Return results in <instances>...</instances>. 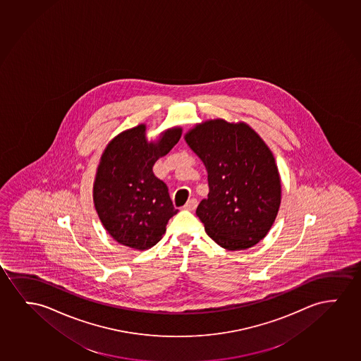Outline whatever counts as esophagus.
Listing matches in <instances>:
<instances>
[{
	"label": "esophagus",
	"instance_id": "1",
	"mask_svg": "<svg viewBox=\"0 0 361 361\" xmlns=\"http://www.w3.org/2000/svg\"><path fill=\"white\" fill-rule=\"evenodd\" d=\"M197 207H198V200H197V199H189L187 204L184 205V209L189 210V212H194Z\"/></svg>",
	"mask_w": 361,
	"mask_h": 361
}]
</instances>
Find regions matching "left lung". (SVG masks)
<instances>
[{"mask_svg": "<svg viewBox=\"0 0 361 361\" xmlns=\"http://www.w3.org/2000/svg\"><path fill=\"white\" fill-rule=\"evenodd\" d=\"M184 140L208 172V198L197 215L209 238L230 251L252 247L269 233L281 204L274 154L245 122L209 120Z\"/></svg>", "mask_w": 361, "mask_h": 361, "instance_id": "8db88e82", "label": "left lung"}]
</instances>
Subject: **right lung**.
<instances>
[{"instance_id": "obj_1", "label": "right lung", "mask_w": 361, "mask_h": 361, "mask_svg": "<svg viewBox=\"0 0 361 361\" xmlns=\"http://www.w3.org/2000/svg\"><path fill=\"white\" fill-rule=\"evenodd\" d=\"M180 135L182 128L173 127L148 142L146 125L141 123L117 135L102 153L92 197L104 228L118 244L135 250L152 247L178 213L167 185L152 168Z\"/></svg>"}]
</instances>
